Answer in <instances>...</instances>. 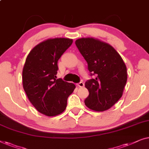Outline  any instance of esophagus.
<instances>
[{
	"label": "esophagus",
	"instance_id": "obj_1",
	"mask_svg": "<svg viewBox=\"0 0 149 149\" xmlns=\"http://www.w3.org/2000/svg\"><path fill=\"white\" fill-rule=\"evenodd\" d=\"M76 85H77L78 87H80V88L84 86V82H82V81H80V82L76 84Z\"/></svg>",
	"mask_w": 149,
	"mask_h": 149
}]
</instances>
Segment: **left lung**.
<instances>
[{
  "mask_svg": "<svg viewBox=\"0 0 149 149\" xmlns=\"http://www.w3.org/2000/svg\"><path fill=\"white\" fill-rule=\"evenodd\" d=\"M75 45L86 61L91 76L95 75L85 83L89 92L86 106L96 111L109 109L121 97L127 81L122 58L110 45L93 38L77 39Z\"/></svg>",
  "mask_w": 149,
  "mask_h": 149,
  "instance_id": "obj_1",
  "label": "left lung"
}]
</instances>
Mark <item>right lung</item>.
Masks as SVG:
<instances>
[{
    "instance_id": "add662e5",
    "label": "right lung",
    "mask_w": 149,
    "mask_h": 149,
    "mask_svg": "<svg viewBox=\"0 0 149 149\" xmlns=\"http://www.w3.org/2000/svg\"><path fill=\"white\" fill-rule=\"evenodd\" d=\"M73 40L48 39L36 46L27 56L22 72L23 87L38 111L55 116L65 109L68 98L75 86L56 79L57 62Z\"/></svg>"
}]
</instances>
